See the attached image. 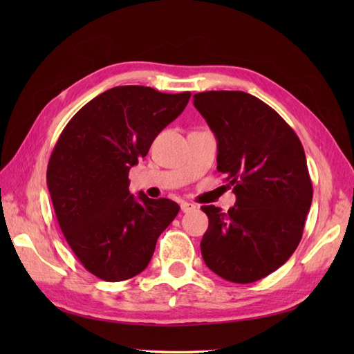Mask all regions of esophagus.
<instances>
[{
	"instance_id": "34e87169",
	"label": "esophagus",
	"mask_w": 354,
	"mask_h": 354,
	"mask_svg": "<svg viewBox=\"0 0 354 354\" xmlns=\"http://www.w3.org/2000/svg\"><path fill=\"white\" fill-rule=\"evenodd\" d=\"M180 208H181V211L183 212H189V211H194L195 208H196V205H194V203H190V202H180Z\"/></svg>"
}]
</instances>
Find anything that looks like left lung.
Masks as SVG:
<instances>
[{"mask_svg": "<svg viewBox=\"0 0 354 354\" xmlns=\"http://www.w3.org/2000/svg\"><path fill=\"white\" fill-rule=\"evenodd\" d=\"M194 104L217 137V169L236 195L227 212L203 205L202 259L223 279L251 283L286 263L301 241L313 186L295 131L243 91H203Z\"/></svg>", "mask_w": 354, "mask_h": 354, "instance_id": "obj_1", "label": "left lung"}]
</instances>
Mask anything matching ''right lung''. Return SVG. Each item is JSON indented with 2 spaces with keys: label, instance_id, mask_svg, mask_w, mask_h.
Here are the masks:
<instances>
[{
  "label": "right lung",
  "instance_id": "add662e5",
  "mask_svg": "<svg viewBox=\"0 0 354 354\" xmlns=\"http://www.w3.org/2000/svg\"><path fill=\"white\" fill-rule=\"evenodd\" d=\"M189 99L190 91L111 88L73 115L53 149L47 186L60 230L85 269L106 282L142 273L180 211L167 198H134L128 173Z\"/></svg>",
  "mask_w": 354,
  "mask_h": 354
}]
</instances>
